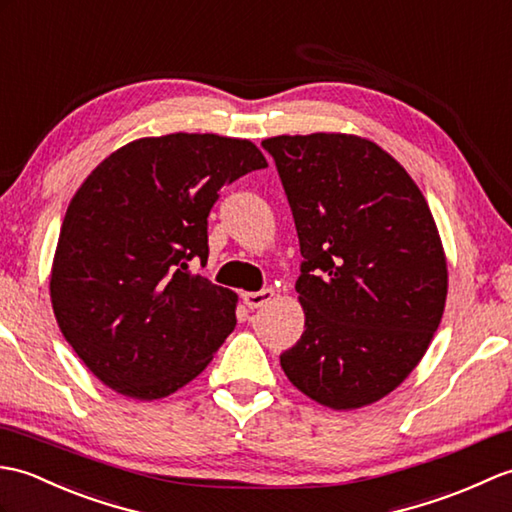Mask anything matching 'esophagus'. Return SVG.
<instances>
[{
  "label": "esophagus",
  "mask_w": 512,
  "mask_h": 512,
  "mask_svg": "<svg viewBox=\"0 0 512 512\" xmlns=\"http://www.w3.org/2000/svg\"><path fill=\"white\" fill-rule=\"evenodd\" d=\"M274 291L271 289H263V291H247L243 293V302L247 309H260V306H265L267 302L274 300Z\"/></svg>",
  "instance_id": "34e87169"
}]
</instances>
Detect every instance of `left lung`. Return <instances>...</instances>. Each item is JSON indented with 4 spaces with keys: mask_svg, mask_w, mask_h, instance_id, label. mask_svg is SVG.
Masks as SVG:
<instances>
[{
    "mask_svg": "<svg viewBox=\"0 0 512 512\" xmlns=\"http://www.w3.org/2000/svg\"><path fill=\"white\" fill-rule=\"evenodd\" d=\"M263 149L304 256V333L280 366L331 410L377 403L410 377L445 311L447 258L423 192L359 135H276Z\"/></svg>",
    "mask_w": 512,
    "mask_h": 512,
    "instance_id": "1",
    "label": "left lung"
}]
</instances>
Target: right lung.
<instances>
[{
  "label": "right lung",
  "instance_id": "right-lung-1",
  "mask_svg": "<svg viewBox=\"0 0 512 512\" xmlns=\"http://www.w3.org/2000/svg\"><path fill=\"white\" fill-rule=\"evenodd\" d=\"M265 155L214 133L140 138L76 190L52 260L50 300L67 344L107 388L155 401L206 370L236 326V293L188 271L208 258L219 190Z\"/></svg>",
  "mask_w": 512,
  "mask_h": 512
}]
</instances>
